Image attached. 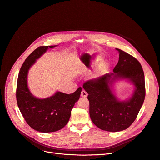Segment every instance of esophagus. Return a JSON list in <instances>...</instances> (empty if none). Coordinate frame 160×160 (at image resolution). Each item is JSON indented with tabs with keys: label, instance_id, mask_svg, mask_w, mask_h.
I'll return each mask as SVG.
<instances>
[{
	"label": "esophagus",
	"instance_id": "obj_1",
	"mask_svg": "<svg viewBox=\"0 0 160 160\" xmlns=\"http://www.w3.org/2000/svg\"><path fill=\"white\" fill-rule=\"evenodd\" d=\"M88 93H87L85 90H83L81 91V97H83V98H86V97H88Z\"/></svg>",
	"mask_w": 160,
	"mask_h": 160
}]
</instances>
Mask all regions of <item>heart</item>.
<instances>
[{"mask_svg": "<svg viewBox=\"0 0 160 160\" xmlns=\"http://www.w3.org/2000/svg\"><path fill=\"white\" fill-rule=\"evenodd\" d=\"M90 64H94V61H92ZM79 67L83 71H88V66L86 63H84V62H80L79 63ZM109 63L107 61H103L102 62H101V63L97 67V69L95 71L94 73H92L90 77H89V79H97L98 77L101 76L102 75L105 74V72H107L109 70Z\"/></svg>", "mask_w": 160, "mask_h": 160, "instance_id": "b5f03b06", "label": "heart"}]
</instances>
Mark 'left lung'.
Masks as SVG:
<instances>
[{"label": "left lung", "mask_w": 160, "mask_h": 160, "mask_svg": "<svg viewBox=\"0 0 160 160\" xmlns=\"http://www.w3.org/2000/svg\"><path fill=\"white\" fill-rule=\"evenodd\" d=\"M119 61L113 72L86 81L83 88L88 93L91 121L99 129L117 132L128 128L139 112L146 95L145 77L139 62L128 53L116 49ZM125 79L135 87L132 97L120 101L113 93L112 87L117 80Z\"/></svg>", "instance_id": "left-lung-1"}]
</instances>
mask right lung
Listing matches in <instances>:
<instances>
[{"mask_svg":"<svg viewBox=\"0 0 160 160\" xmlns=\"http://www.w3.org/2000/svg\"><path fill=\"white\" fill-rule=\"evenodd\" d=\"M56 46L38 47L23 62L18 76L16 92L18 107L28 125L39 132H54L65 126L82 89L79 88L71 94L57 91L45 99L37 98L31 93L27 85L28 70L48 49Z\"/></svg>","mask_w":160,"mask_h":160,"instance_id":"add662e5","label":"right lung"}]
</instances>
